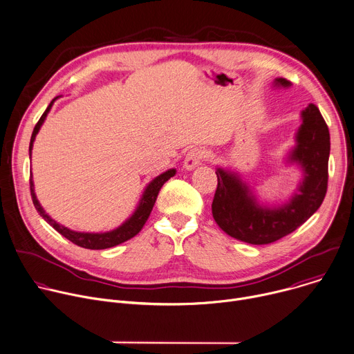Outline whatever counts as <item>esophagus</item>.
Returning <instances> with one entry per match:
<instances>
[{
  "mask_svg": "<svg viewBox=\"0 0 354 354\" xmlns=\"http://www.w3.org/2000/svg\"><path fill=\"white\" fill-rule=\"evenodd\" d=\"M203 158H205V153L198 148H193L190 149L189 153L186 154L185 157V161H183V167L187 169V171H192L194 169L197 165H200L201 162H203Z\"/></svg>",
  "mask_w": 354,
  "mask_h": 354,
  "instance_id": "34e87169",
  "label": "esophagus"
}]
</instances>
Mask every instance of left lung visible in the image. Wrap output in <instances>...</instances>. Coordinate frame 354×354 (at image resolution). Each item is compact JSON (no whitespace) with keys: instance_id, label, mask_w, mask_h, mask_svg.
Instances as JSON below:
<instances>
[{"instance_id":"1","label":"left lung","mask_w":354,"mask_h":354,"mask_svg":"<svg viewBox=\"0 0 354 354\" xmlns=\"http://www.w3.org/2000/svg\"><path fill=\"white\" fill-rule=\"evenodd\" d=\"M274 85L291 84L286 78H276ZM301 119L297 145L288 160L302 168L304 179L288 203L276 209L261 206L236 174L217 169L212 212L218 227L230 236L252 245L272 243L295 231L321 207L328 189L329 129L314 104L301 112Z\"/></svg>"}]
</instances>
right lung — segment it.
I'll list each match as a JSON object with an SVG mask.
<instances>
[{"label":"right lung","mask_w":354,"mask_h":354,"mask_svg":"<svg viewBox=\"0 0 354 354\" xmlns=\"http://www.w3.org/2000/svg\"><path fill=\"white\" fill-rule=\"evenodd\" d=\"M57 99V97H56ZM56 99H53L52 102H50V105L47 106V109L44 111V113L41 115V118L39 119V122L36 123L35 129H33V133H32V137H30V144H29V151H32V147H33V141H35V137L36 134L39 133L40 130V126L43 124L48 111L52 109L53 106V102ZM175 169H169L164 174H161L160 176H157L153 182H151L147 189L144 190V194L140 200V205L136 209V212L133 213V216L126 221L123 223L119 228L113 230V231H109V232H104V234H89V232H77V231H73V230H68L67 227H63L60 225L59 223H56L52 217H48L46 214V212L41 209L39 200L36 198V194H35V190H33V180L30 179V194H32V201L35 205V209L37 210V213L50 224L52 225L57 232H60L63 236H66L68 241H71L73 243L81 246V248H85V249H106V248H112V246H116L130 238H133L134 235H137L141 228L144 227L145 221L148 220L149 214H151V210H153L154 205H156V200H157V196L160 193V189L162 187V185L171 179L174 175H175Z\"/></svg>","instance_id":"obj_1"}]
</instances>
